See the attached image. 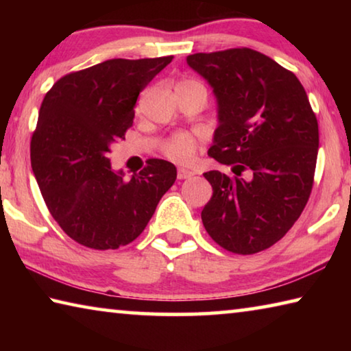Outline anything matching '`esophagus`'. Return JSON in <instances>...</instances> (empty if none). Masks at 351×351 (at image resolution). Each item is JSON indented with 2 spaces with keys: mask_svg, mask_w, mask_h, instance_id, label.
<instances>
[{
  "mask_svg": "<svg viewBox=\"0 0 351 351\" xmlns=\"http://www.w3.org/2000/svg\"><path fill=\"white\" fill-rule=\"evenodd\" d=\"M193 175H195L193 170H189V169H184V167L178 169V178H180V180H187V178L193 176Z\"/></svg>",
  "mask_w": 351,
  "mask_h": 351,
  "instance_id": "1",
  "label": "esophagus"
}]
</instances>
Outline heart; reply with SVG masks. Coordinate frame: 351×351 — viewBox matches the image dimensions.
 <instances>
[{"label":"heart","instance_id":"heart-1","mask_svg":"<svg viewBox=\"0 0 351 351\" xmlns=\"http://www.w3.org/2000/svg\"><path fill=\"white\" fill-rule=\"evenodd\" d=\"M190 82V80H184ZM195 150H197V141L187 133H176L171 136L167 144L164 147L165 154L170 159L178 162H186L193 158Z\"/></svg>","mask_w":351,"mask_h":351}]
</instances>
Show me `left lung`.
Returning <instances> with one entry per match:
<instances>
[{
    "label": "left lung",
    "instance_id": "obj_1",
    "mask_svg": "<svg viewBox=\"0 0 351 351\" xmlns=\"http://www.w3.org/2000/svg\"><path fill=\"white\" fill-rule=\"evenodd\" d=\"M187 64L217 99L218 127L207 153L235 175L204 173L213 195L201 219L221 247L260 252L293 228L310 198L317 119L299 79L249 47L199 52Z\"/></svg>",
    "mask_w": 351,
    "mask_h": 351
}]
</instances>
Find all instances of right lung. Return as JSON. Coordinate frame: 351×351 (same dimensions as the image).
I'll list each match as a JSON object with an SVG mask.
<instances>
[{"label": "right lung", "mask_w": 351, "mask_h": 351, "mask_svg": "<svg viewBox=\"0 0 351 351\" xmlns=\"http://www.w3.org/2000/svg\"><path fill=\"white\" fill-rule=\"evenodd\" d=\"M171 60L112 58L62 77L43 99L32 171L51 215L83 246L105 251L132 243L173 186L176 167L164 159H150L128 181L108 159L133 125L139 93Z\"/></svg>", "instance_id": "1"}]
</instances>
